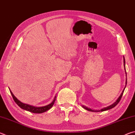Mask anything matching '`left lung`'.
I'll return each mask as SVG.
<instances>
[{"label":"left lung","instance_id":"8db88e82","mask_svg":"<svg viewBox=\"0 0 135 135\" xmlns=\"http://www.w3.org/2000/svg\"><path fill=\"white\" fill-rule=\"evenodd\" d=\"M123 59H124V61H123V62H124V70H125V73H126V85H125V87H124V89H123V90L122 91V93H121V95H120V97L118 98V99H117V100H116L115 102H114L113 104H111V105H109V106L107 107H105V108H103L102 109H100V110H93V109H90V108H88V107H86V106L82 105V107H83V108L86 109V110H88V111H92V112H99V111H104L108 110V109H111V108H114V107H115L116 105H117L118 102H120L121 98H122V97L123 94V92H124V89H125L126 87V84H127V73H126V68H125V59H124V56H123Z\"/></svg>","mask_w":135,"mask_h":135}]
</instances>
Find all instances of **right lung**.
Here are the masks:
<instances>
[{
	"label": "right lung",
	"instance_id": "obj_1",
	"mask_svg": "<svg viewBox=\"0 0 135 135\" xmlns=\"http://www.w3.org/2000/svg\"><path fill=\"white\" fill-rule=\"evenodd\" d=\"M9 90H10L11 95H12V96L13 99V100H14V101L16 102V104H17L20 107V108L23 109H25V110H26V111L31 112V113H38V114L39 113L40 114V113H44V112H46V111L49 110V109L50 108H51L52 106L54 105V102H55V99H56V96H55L53 100V101H52L51 104L47 105H46V106H43V107H35V106L30 105H28V104L22 103V102H21L20 100H18L17 98L15 97L14 95L12 93V91L10 90V89H9Z\"/></svg>",
	"mask_w": 135,
	"mask_h": 135
}]
</instances>
